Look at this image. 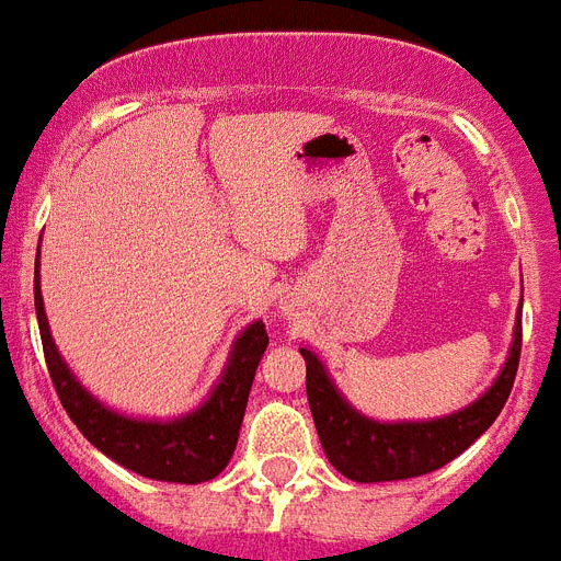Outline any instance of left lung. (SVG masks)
I'll return each instance as SVG.
<instances>
[{"label": "left lung", "instance_id": "8db88e82", "mask_svg": "<svg viewBox=\"0 0 561 561\" xmlns=\"http://www.w3.org/2000/svg\"><path fill=\"white\" fill-rule=\"evenodd\" d=\"M519 353L522 319L513 331L505 368L482 399L454 416L382 425L353 411L328 379L322 362L308 347H302L305 365H308L305 388H308L310 413L317 422L324 456L342 477L353 482H393V479H413L439 470L442 465H448L465 448H470L502 413L511 397L516 368H519Z\"/></svg>", "mask_w": 561, "mask_h": 561}]
</instances>
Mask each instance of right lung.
I'll use <instances>...</instances> for the list:
<instances>
[{
	"label": "right lung",
	"instance_id": "1",
	"mask_svg": "<svg viewBox=\"0 0 561 561\" xmlns=\"http://www.w3.org/2000/svg\"><path fill=\"white\" fill-rule=\"evenodd\" d=\"M33 299H36V319H39L42 351L48 362L50 382L68 416L73 419V425L84 433V439L111 456L113 462H119L122 468L134 470L139 477L159 479V482L199 484L222 473L237 450L248 393H251L259 359L267 347L265 324L253 322L237 339L222 382L216 385L199 411L173 419V422H139V419L107 411L105 404H99L73 379L50 339L48 317L42 308L39 265L33 276Z\"/></svg>",
	"mask_w": 561,
	"mask_h": 561
}]
</instances>
